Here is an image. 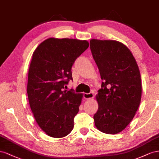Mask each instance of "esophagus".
Wrapping results in <instances>:
<instances>
[{
    "mask_svg": "<svg viewBox=\"0 0 159 159\" xmlns=\"http://www.w3.org/2000/svg\"><path fill=\"white\" fill-rule=\"evenodd\" d=\"M94 97V93H84V98L85 99H90Z\"/></svg>",
    "mask_w": 159,
    "mask_h": 159,
    "instance_id": "1",
    "label": "esophagus"
}]
</instances>
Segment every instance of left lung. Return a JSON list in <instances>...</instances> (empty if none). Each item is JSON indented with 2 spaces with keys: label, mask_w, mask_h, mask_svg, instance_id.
I'll return each instance as SVG.
<instances>
[{
  "label": "left lung",
  "mask_w": 159,
  "mask_h": 159,
  "mask_svg": "<svg viewBox=\"0 0 159 159\" xmlns=\"http://www.w3.org/2000/svg\"><path fill=\"white\" fill-rule=\"evenodd\" d=\"M90 50L101 74L102 89L96 100L95 126L114 134L123 130L133 119L142 96L138 65L129 48L113 40L91 39Z\"/></svg>",
  "instance_id": "1"
}]
</instances>
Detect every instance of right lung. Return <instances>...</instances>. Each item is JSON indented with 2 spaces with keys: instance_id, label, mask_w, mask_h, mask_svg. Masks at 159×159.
I'll return each instance as SVG.
<instances>
[{
  "instance_id": "obj_1",
  "label": "right lung",
  "mask_w": 159,
  "mask_h": 159,
  "mask_svg": "<svg viewBox=\"0 0 159 159\" xmlns=\"http://www.w3.org/2000/svg\"><path fill=\"white\" fill-rule=\"evenodd\" d=\"M89 46L86 40L48 38L33 54L26 91L35 120L49 137H66L74 127L83 94L65 88L72 80V65Z\"/></svg>"
}]
</instances>
